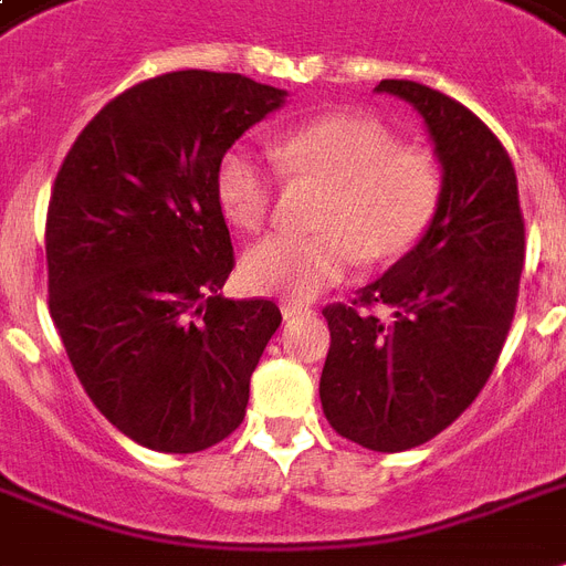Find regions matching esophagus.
Masks as SVG:
<instances>
[{"label":"esophagus","mask_w":566,"mask_h":566,"mask_svg":"<svg viewBox=\"0 0 566 566\" xmlns=\"http://www.w3.org/2000/svg\"><path fill=\"white\" fill-rule=\"evenodd\" d=\"M300 314H311L308 305H296V302H282V317L284 319L300 317Z\"/></svg>","instance_id":"1"}]
</instances>
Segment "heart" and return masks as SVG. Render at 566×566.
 Segmentation results:
<instances>
[{
	"label": "heart",
	"instance_id": "b5f03b06",
	"mask_svg": "<svg viewBox=\"0 0 566 566\" xmlns=\"http://www.w3.org/2000/svg\"><path fill=\"white\" fill-rule=\"evenodd\" d=\"M287 179L326 185L311 229L314 234H270L247 249L240 275L252 293L305 302L346 279L355 261L390 264L429 229L440 179L431 155L394 146L378 123L328 114L287 128L270 140ZM275 172L243 146L217 167V199L226 220L258 231L270 217Z\"/></svg>",
	"mask_w": 566,
	"mask_h": 566
}]
</instances>
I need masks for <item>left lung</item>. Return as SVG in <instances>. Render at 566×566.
Returning a JSON list of instances; mask_svg holds the SVG:
<instances>
[{
  "label": "left lung",
  "mask_w": 566,
  "mask_h": 566,
  "mask_svg": "<svg viewBox=\"0 0 566 566\" xmlns=\"http://www.w3.org/2000/svg\"><path fill=\"white\" fill-rule=\"evenodd\" d=\"M376 93L411 105L440 161V196L417 247L358 291L394 319L328 305L319 376L337 434L402 452L455 422L491 378L517 308L526 231L514 164L493 132L447 93L385 78Z\"/></svg>",
  "instance_id": "8db88e82"
}]
</instances>
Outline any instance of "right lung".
I'll return each instance as SVG.
<instances>
[{
  "label": "right lung",
  "instance_id": "1",
  "mask_svg": "<svg viewBox=\"0 0 566 566\" xmlns=\"http://www.w3.org/2000/svg\"><path fill=\"white\" fill-rule=\"evenodd\" d=\"M287 91L179 70L111 99L75 137L46 213L49 314L93 405L155 452H202L238 429L282 323L226 300L234 255L217 167Z\"/></svg>",
  "mask_w": 566,
  "mask_h": 566
}]
</instances>
